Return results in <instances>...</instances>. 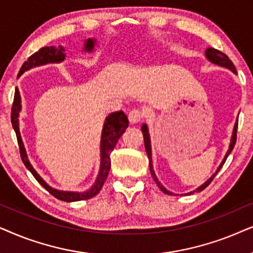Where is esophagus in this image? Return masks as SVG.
<instances>
[{"mask_svg":"<svg viewBox=\"0 0 253 253\" xmlns=\"http://www.w3.org/2000/svg\"><path fill=\"white\" fill-rule=\"evenodd\" d=\"M143 119V112L141 110L134 109L128 114V120L130 124H137Z\"/></svg>","mask_w":253,"mask_h":253,"instance_id":"1","label":"esophagus"}]
</instances>
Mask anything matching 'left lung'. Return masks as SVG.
Wrapping results in <instances>:
<instances>
[{"mask_svg": "<svg viewBox=\"0 0 253 253\" xmlns=\"http://www.w3.org/2000/svg\"><path fill=\"white\" fill-rule=\"evenodd\" d=\"M206 56H207V59L210 60L211 62L215 63V65H218V66L225 67V68H229V69L231 70V72H234L235 74L237 73V72H236V68H235V66H234V63L231 62V60L229 59L228 56L225 55L224 53L220 52V50H217V49H215V48H207V50H206ZM237 126H238V124L236 123V124H235V127H234V132H232V137H231L230 147H229L228 153H227V155H225V156H224V160L222 161L221 166L218 167V169H217V171H216V173L218 172V171H220V169L222 168V166H223V164H224V162H225V160H227V157L229 156V154H230L231 151H232V149H234L235 143H236V140H237ZM141 129H142V133H143L144 147H146V151H147L148 158H149V168H150V173H151V177H153V178H154V180L156 181V184L158 185V187L161 188V191H163L164 193H166V194H172V193H171L170 191L166 190V187H163V185H162V184L160 183V181H158L157 177H156V174H155L154 170H153V164H151V147H150V137H149V133H148V127H147V125H143L142 128H141ZM216 173H214L213 176H211V177L210 178V179H208V180L206 181V183H205L204 185H201L200 187H198L197 190H195V191L191 192L190 194L194 193V192H201L203 190H205V188H206V187L208 186V185H210V184L211 183V180L214 179V177L216 176Z\"/></svg>", "mask_w": 253, "mask_h": 253, "instance_id": "left-lung-1", "label": "left lung"}]
</instances>
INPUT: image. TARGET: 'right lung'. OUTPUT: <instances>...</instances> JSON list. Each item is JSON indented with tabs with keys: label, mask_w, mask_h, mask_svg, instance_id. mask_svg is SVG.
Segmentation results:
<instances>
[{
	"label": "right lung",
	"mask_w": 253,
	"mask_h": 253,
	"mask_svg": "<svg viewBox=\"0 0 253 253\" xmlns=\"http://www.w3.org/2000/svg\"><path fill=\"white\" fill-rule=\"evenodd\" d=\"M95 46V40L93 39H87L84 45V50L86 52H91ZM65 59V48L62 46H49V47H42L38 52L32 54L26 61L23 63L21 70H19L18 76H21L25 70H28L32 67L45 65L48 62H61ZM21 111V96H19L18 89H15V96H13V103L11 107V124L13 129H15L16 136H17V142H18L19 147V153H21V157L23 160L24 166L30 170V172L33 174V177L38 180V183L42 186L49 192L53 197H55L56 199L67 201V203H72V201H81V200H87L90 198H93L95 195L99 193V191L102 190L104 183H105L107 174L111 169V158L110 155L112 153V150L116 147L118 140L120 139V136L123 135L125 129L128 127V119H127L126 114L123 111L119 112L110 114L106 118L105 124H104V128L102 133V141H100V170L97 177L96 183L93 184V186L90 188L89 191L83 192V193H77V192H63L54 190L50 186H48L42 177L36 172V170L33 169L31 164L26 157L25 148L23 144L21 133H19V127H18V113Z\"/></svg>",
	"instance_id": "1"
}]
</instances>
